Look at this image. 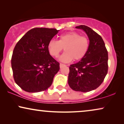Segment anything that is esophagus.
I'll return each instance as SVG.
<instances>
[{
  "label": "esophagus",
  "mask_w": 124,
  "mask_h": 124,
  "mask_svg": "<svg viewBox=\"0 0 124 124\" xmlns=\"http://www.w3.org/2000/svg\"><path fill=\"white\" fill-rule=\"evenodd\" d=\"M64 66H66L65 64H62V63H60V68H62L64 67Z\"/></svg>",
  "instance_id": "1"
}]
</instances>
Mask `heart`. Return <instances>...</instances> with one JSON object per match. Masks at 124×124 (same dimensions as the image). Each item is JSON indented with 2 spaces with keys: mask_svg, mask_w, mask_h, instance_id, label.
<instances>
[{
  "mask_svg": "<svg viewBox=\"0 0 124 124\" xmlns=\"http://www.w3.org/2000/svg\"><path fill=\"white\" fill-rule=\"evenodd\" d=\"M90 46L89 38L81 36L77 32L62 34L59 37L58 40L51 39L48 42L47 48L52 57H56L62 50L65 52L60 57L62 62H70L73 59L80 60L87 54Z\"/></svg>",
  "mask_w": 124,
  "mask_h": 124,
  "instance_id": "obj_1",
  "label": "heart"
}]
</instances>
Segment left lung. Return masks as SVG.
Masks as SVG:
<instances>
[{
    "label": "left lung",
    "instance_id": "1",
    "mask_svg": "<svg viewBox=\"0 0 124 124\" xmlns=\"http://www.w3.org/2000/svg\"><path fill=\"white\" fill-rule=\"evenodd\" d=\"M76 28L86 32L90 46L85 56L69 67L68 84L74 91L86 93L96 89L104 81L108 69V51L101 35L90 28L85 25Z\"/></svg>",
    "mask_w": 124,
    "mask_h": 124
}]
</instances>
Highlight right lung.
<instances>
[{
  "instance_id": "right-lung-1",
  "label": "right lung",
  "mask_w": 124,
  "mask_h": 124,
  "mask_svg": "<svg viewBox=\"0 0 124 124\" xmlns=\"http://www.w3.org/2000/svg\"><path fill=\"white\" fill-rule=\"evenodd\" d=\"M59 31L56 29L33 28L15 46L11 59L13 78L23 90L40 92L52 85L60 64L50 55L47 45Z\"/></svg>"
}]
</instances>
